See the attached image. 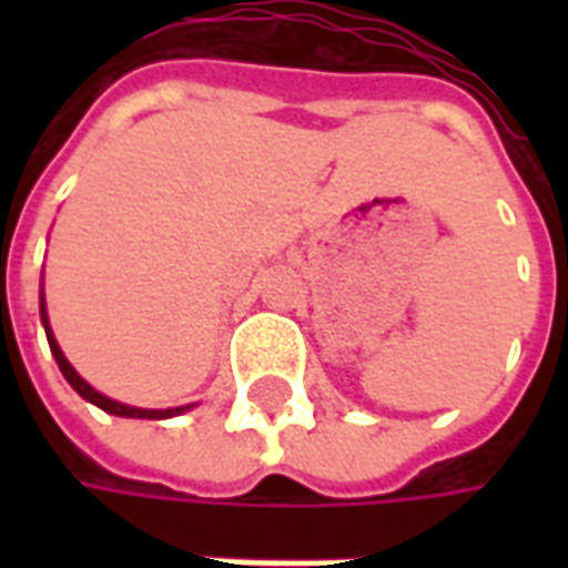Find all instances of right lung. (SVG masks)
<instances>
[{
	"label": "right lung",
	"instance_id": "1",
	"mask_svg": "<svg viewBox=\"0 0 568 568\" xmlns=\"http://www.w3.org/2000/svg\"><path fill=\"white\" fill-rule=\"evenodd\" d=\"M42 322H44V334H48V344H51V353H54L57 365L63 371V377L69 381V386L81 395V398H88L91 405L103 407L105 414H115V417H133V419H163V417H175V414H182L187 407H170V410H142V407H130V405H121V402H112V398H105L93 389L91 383H84L75 374V368L69 365L67 356H63V349L57 346L54 334H51V325H48V313H44V297H42Z\"/></svg>",
	"mask_w": 568,
	"mask_h": 568
}]
</instances>
